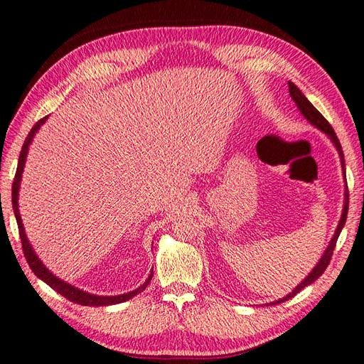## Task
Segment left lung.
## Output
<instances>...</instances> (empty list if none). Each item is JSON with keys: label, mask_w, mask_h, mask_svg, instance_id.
<instances>
[{"label": "left lung", "mask_w": 364, "mask_h": 364, "mask_svg": "<svg viewBox=\"0 0 364 364\" xmlns=\"http://www.w3.org/2000/svg\"><path fill=\"white\" fill-rule=\"evenodd\" d=\"M288 87H289V95H291V100L296 102V106H297L299 112H301V114L304 115V118H305L306 121H309V123H310L311 126H314L316 129H319L321 132H324V134L328 136V139H330V141L333 143V146L336 148L338 154H340L341 166H343V174H344V177H346V168H344L346 165H344L343 148H341L340 140H338V136H336V134H335V131H333V127L328 124V121L319 114L318 109L314 107L313 104H311L309 100L305 98V95H304L301 90H299V88L291 82V80H288ZM344 182H346V181H344ZM347 210H349V191H347V182H346V190H344V207H343L341 220H340V223H338V225H336V230H335V233H333L332 240H330V243H328L327 249L324 250V254H322V257L319 258V262H318V263H316V266H314V268L310 271L309 276H306V277L301 282V284H299V285L293 289L291 293L287 294L285 297L279 299V301H276V302H271L272 305L282 304V302L288 301V299L294 297L299 291H301V289H304L305 287L311 285L314 280H318V279L322 276V272L326 271V268H327L328 263H330V258H332L333 249H335V246H336V240H338V237H340V233H341V230H343V228H344V224H346ZM271 304H268V305H271Z\"/></svg>", "instance_id": "1"}]
</instances>
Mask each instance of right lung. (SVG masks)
Instances as JSON below:
<instances>
[{
    "mask_svg": "<svg viewBox=\"0 0 364 364\" xmlns=\"http://www.w3.org/2000/svg\"><path fill=\"white\" fill-rule=\"evenodd\" d=\"M48 119V117L38 119L36 126L31 129V132L28 134L26 140L23 143V148L20 152L18 157V166H17V173H15V179L12 183V207H14V213H15V220H17L18 224V230H20V238H21V247L24 257H26V262L29 264V268L32 269V272L36 274L38 279H42L45 284L50 285L53 289H55L59 294H62L63 297H67L68 301L75 302V304H80V305H88V306H102V305H115V304H121L126 302L129 299H132L134 296H136L139 293H141L144 288L149 285V282L152 279V271L149 274V277L146 279V282L141 287H139L134 291H129L126 294H118V296H98V294H92L87 293L84 289L73 287L70 284H67L65 280H62L59 277H55L54 274L46 268V266L40 260L38 255L34 252V247L31 246L29 240L26 237V232H24L23 228V221L20 216V210H18V191H20V183H21V176L24 171V164H26V157H28V151H29V144L32 143V139H34L36 134L38 132V129L42 124H45V121Z\"/></svg>",
    "mask_w": 364,
    "mask_h": 364,
    "instance_id": "add662e5",
    "label": "right lung"
}]
</instances>
